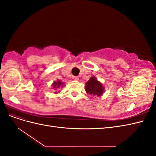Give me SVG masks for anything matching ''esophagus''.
<instances>
[{"label": "esophagus", "instance_id": "1", "mask_svg": "<svg viewBox=\"0 0 156 156\" xmlns=\"http://www.w3.org/2000/svg\"><path fill=\"white\" fill-rule=\"evenodd\" d=\"M73 79L75 80V81H79V77H77V76H73Z\"/></svg>", "mask_w": 156, "mask_h": 156}]
</instances>
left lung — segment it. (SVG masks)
Instances as JSON below:
<instances>
[{"instance_id":"1","label":"left lung","mask_w":156,"mask_h":156,"mask_svg":"<svg viewBox=\"0 0 156 156\" xmlns=\"http://www.w3.org/2000/svg\"><path fill=\"white\" fill-rule=\"evenodd\" d=\"M84 89L87 94L92 96H101L104 92V87L102 85V83L98 81L94 76L90 77L88 82L86 83Z\"/></svg>"}]
</instances>
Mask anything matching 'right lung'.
<instances>
[{"label": "right lung", "mask_w": 156, "mask_h": 156, "mask_svg": "<svg viewBox=\"0 0 156 156\" xmlns=\"http://www.w3.org/2000/svg\"><path fill=\"white\" fill-rule=\"evenodd\" d=\"M63 84H64V83H63V82L60 81H59V80H58V81H55V82L53 83V84H52V86H53V88H55V90H58L60 87H61V88L63 87H64ZM57 91H58V92H60V90H57ZM58 92H56H56H54V93L56 94V93H58Z\"/></svg>", "instance_id": "1"}]
</instances>
